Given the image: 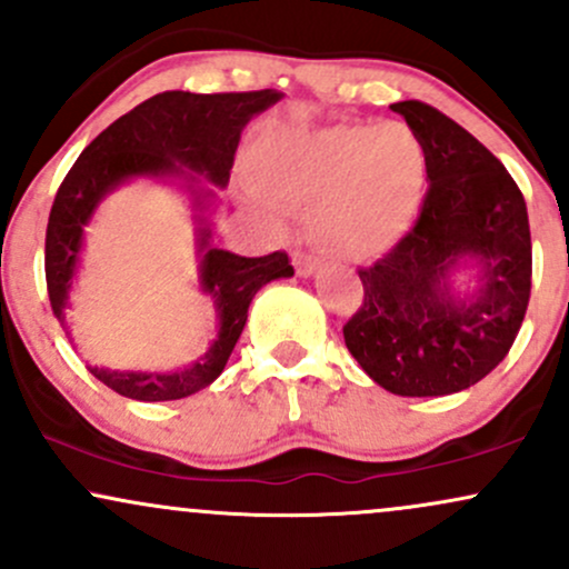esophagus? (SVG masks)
Here are the masks:
<instances>
[{
	"mask_svg": "<svg viewBox=\"0 0 569 569\" xmlns=\"http://www.w3.org/2000/svg\"><path fill=\"white\" fill-rule=\"evenodd\" d=\"M293 267H297L299 276L310 278V276H316L321 262H318V257H312V253H297V257H293Z\"/></svg>",
	"mask_w": 569,
	"mask_h": 569,
	"instance_id": "34e87169",
	"label": "esophagus"
}]
</instances>
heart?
Here are the masks:
<instances>
[{"mask_svg":"<svg viewBox=\"0 0 569 569\" xmlns=\"http://www.w3.org/2000/svg\"><path fill=\"white\" fill-rule=\"evenodd\" d=\"M248 171L272 206L312 208V240L326 253L371 262L398 246L420 211L428 152L407 122H339L264 136Z\"/></svg>","mask_w":569,"mask_h":569,"instance_id":"obj_1","label":"heart"}]
</instances>
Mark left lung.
<instances>
[{"instance_id":"8db88e82","label":"left lung","mask_w":569,"mask_h":569,"mask_svg":"<svg viewBox=\"0 0 569 569\" xmlns=\"http://www.w3.org/2000/svg\"><path fill=\"white\" fill-rule=\"evenodd\" d=\"M390 109L426 143L430 187L415 230L358 270L363 305L345 323V345L390 393H460L508 356L525 321L527 202L502 162L439 109L422 101ZM460 271L472 276L468 292L456 286Z\"/></svg>"}]
</instances>
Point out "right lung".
I'll return each instance as SVG.
<instances>
[{"label": "right lung", "instance_id": "1", "mask_svg": "<svg viewBox=\"0 0 569 569\" xmlns=\"http://www.w3.org/2000/svg\"><path fill=\"white\" fill-rule=\"evenodd\" d=\"M283 93H184L168 90L130 109L84 147L58 189L44 234V278L50 307L63 331L67 310L82 262L84 227L98 206L114 189L130 181H160L187 194L198 248V283L217 310V339L187 367L171 371H136L90 367L88 371L114 393L133 401H176L208 388L224 371L234 342L243 335L248 305L270 280L291 278L293 267L283 251L267 257H238L213 246L211 217L217 211V189L230 184L234 149L248 122ZM74 342V339H71Z\"/></svg>", "mask_w": 569, "mask_h": 569}]
</instances>
